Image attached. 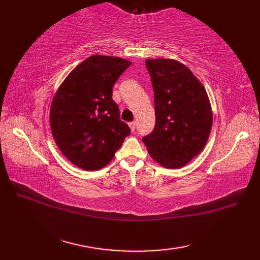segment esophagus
Segmentation results:
<instances>
[{
	"mask_svg": "<svg viewBox=\"0 0 260 260\" xmlns=\"http://www.w3.org/2000/svg\"><path fill=\"white\" fill-rule=\"evenodd\" d=\"M128 126H129L131 131L134 132L135 128H136V123H135V121H131V123H128Z\"/></svg>",
	"mask_w": 260,
	"mask_h": 260,
	"instance_id": "esophagus-1",
	"label": "esophagus"
}]
</instances>
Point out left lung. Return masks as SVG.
<instances>
[{
	"mask_svg": "<svg viewBox=\"0 0 260 260\" xmlns=\"http://www.w3.org/2000/svg\"><path fill=\"white\" fill-rule=\"evenodd\" d=\"M155 105V127L143 142L167 169H180L201 153L212 128V108L201 81L175 59H146Z\"/></svg>",
	"mask_w": 260,
	"mask_h": 260,
	"instance_id": "left-lung-1",
	"label": "left lung"
}]
</instances>
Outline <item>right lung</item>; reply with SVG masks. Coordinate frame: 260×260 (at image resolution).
Returning a JSON list of instances; mask_svg holds the SVG:
<instances>
[{"instance_id": "add662e5", "label": "right lung", "mask_w": 260, "mask_h": 260, "mask_svg": "<svg viewBox=\"0 0 260 260\" xmlns=\"http://www.w3.org/2000/svg\"><path fill=\"white\" fill-rule=\"evenodd\" d=\"M132 64L119 57L93 54L66 77L50 106V128L59 150L82 170L112 161L129 127L120 120L113 86Z\"/></svg>"}]
</instances>
